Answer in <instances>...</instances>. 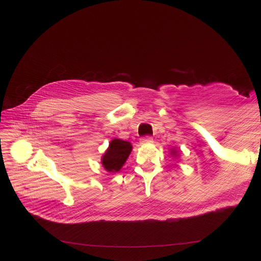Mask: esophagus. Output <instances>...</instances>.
<instances>
[{
  "mask_svg": "<svg viewBox=\"0 0 261 261\" xmlns=\"http://www.w3.org/2000/svg\"><path fill=\"white\" fill-rule=\"evenodd\" d=\"M152 137L151 136H144V137H141L140 138V144H143V145H145V144H150V143H152Z\"/></svg>",
  "mask_w": 261,
  "mask_h": 261,
  "instance_id": "obj_1",
  "label": "esophagus"
}]
</instances>
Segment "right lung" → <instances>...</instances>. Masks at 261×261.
<instances>
[{"mask_svg":"<svg viewBox=\"0 0 261 261\" xmlns=\"http://www.w3.org/2000/svg\"><path fill=\"white\" fill-rule=\"evenodd\" d=\"M132 151V145L128 141L113 139L110 143L107 152L102 156V164L109 172L120 171Z\"/></svg>","mask_w":261,"mask_h":261,"instance_id":"right-lung-1","label":"right lung"}]
</instances>
